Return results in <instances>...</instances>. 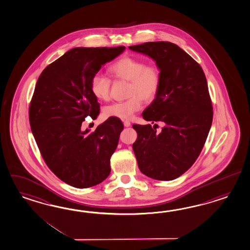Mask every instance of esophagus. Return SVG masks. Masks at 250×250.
I'll list each match as a JSON object with an SVG mask.
<instances>
[{"label": "esophagus", "mask_w": 250, "mask_h": 250, "mask_svg": "<svg viewBox=\"0 0 250 250\" xmlns=\"http://www.w3.org/2000/svg\"><path fill=\"white\" fill-rule=\"evenodd\" d=\"M123 124H124V126H125L126 128L130 127V122H128V121H124V122H123Z\"/></svg>", "instance_id": "1"}]
</instances>
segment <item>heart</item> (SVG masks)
<instances>
[{
    "instance_id": "1",
    "label": "heart",
    "mask_w": 250,
    "mask_h": 250,
    "mask_svg": "<svg viewBox=\"0 0 250 250\" xmlns=\"http://www.w3.org/2000/svg\"><path fill=\"white\" fill-rule=\"evenodd\" d=\"M109 71L116 78L129 82L128 100L112 103L104 109L107 118L129 120L142 108L143 102H151L157 96L161 83L160 71L154 65L138 58H121L109 67ZM90 90L98 100L107 101L109 97L110 80L103 73L91 78Z\"/></svg>"
}]
</instances>
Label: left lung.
Listing matches in <instances>:
<instances>
[{"instance_id": "1", "label": "left lung", "mask_w": 250, "mask_h": 250, "mask_svg": "<svg viewBox=\"0 0 250 250\" xmlns=\"http://www.w3.org/2000/svg\"><path fill=\"white\" fill-rule=\"evenodd\" d=\"M129 50L151 58L161 75L160 90L142 112L145 121L164 123L161 131L150 124L132 127V147L141 172L151 179L172 180L198 159L211 127L213 111L204 71L178 45L149 42Z\"/></svg>"}]
</instances>
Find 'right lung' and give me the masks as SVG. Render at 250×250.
<instances>
[{"label":"right lung","instance_id":"right-lung-1","mask_svg":"<svg viewBox=\"0 0 250 250\" xmlns=\"http://www.w3.org/2000/svg\"><path fill=\"white\" fill-rule=\"evenodd\" d=\"M125 47H77L48 65L39 77L29 109L33 137L47 166L69 185L85 188L102 183L124 126L109 118L95 131L82 129L85 118L96 120L100 104L90 81Z\"/></svg>","mask_w":250,"mask_h":250}]
</instances>
